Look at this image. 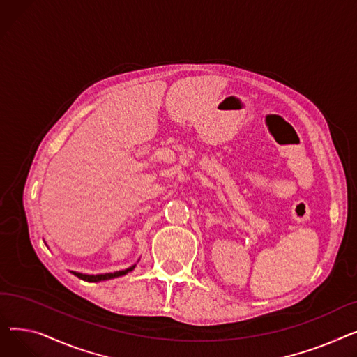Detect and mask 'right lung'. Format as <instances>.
<instances>
[{
	"instance_id": "1",
	"label": "right lung",
	"mask_w": 357,
	"mask_h": 357,
	"mask_svg": "<svg viewBox=\"0 0 357 357\" xmlns=\"http://www.w3.org/2000/svg\"><path fill=\"white\" fill-rule=\"evenodd\" d=\"M133 269H135V266H131V268H128L126 271H119V272H114V273H104V275H84V273H78V272H72V273L75 276H78L82 280H86V282H100V280H107V279L123 276V275L131 272Z\"/></svg>"
}]
</instances>
